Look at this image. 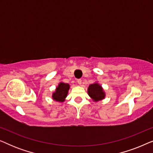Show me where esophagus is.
<instances>
[{
  "instance_id": "esophagus-1",
  "label": "esophagus",
  "mask_w": 153,
  "mask_h": 153,
  "mask_svg": "<svg viewBox=\"0 0 153 153\" xmlns=\"http://www.w3.org/2000/svg\"><path fill=\"white\" fill-rule=\"evenodd\" d=\"M77 83H78L79 85H81V83H82V80H81V79H77Z\"/></svg>"
}]
</instances>
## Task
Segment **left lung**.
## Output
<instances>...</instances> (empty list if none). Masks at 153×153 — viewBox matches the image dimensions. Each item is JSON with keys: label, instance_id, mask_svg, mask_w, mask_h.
<instances>
[{"label": "left lung", "instance_id": "obj_1", "mask_svg": "<svg viewBox=\"0 0 153 153\" xmlns=\"http://www.w3.org/2000/svg\"><path fill=\"white\" fill-rule=\"evenodd\" d=\"M88 93L90 97L95 100L99 101L104 98V93L102 90V88L98 83H93L89 85L88 89Z\"/></svg>", "mask_w": 153, "mask_h": 153}]
</instances>
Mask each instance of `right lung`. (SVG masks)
Returning a JSON list of instances; mask_svg holds the SVG:
<instances>
[{
  "label": "right lung",
  "instance_id": "obj_1",
  "mask_svg": "<svg viewBox=\"0 0 153 153\" xmlns=\"http://www.w3.org/2000/svg\"><path fill=\"white\" fill-rule=\"evenodd\" d=\"M70 85L68 83H60L56 88V92L53 94V99L58 102H63L68 95Z\"/></svg>",
  "mask_w": 153,
  "mask_h": 153
}]
</instances>
